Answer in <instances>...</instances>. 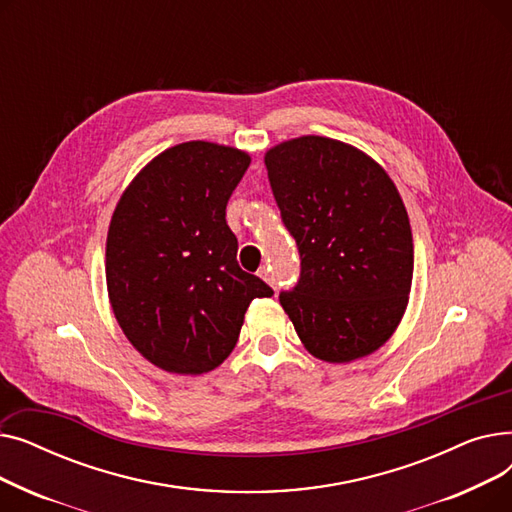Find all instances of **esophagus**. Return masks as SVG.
Segmentation results:
<instances>
[{
    "label": "esophagus",
    "mask_w": 512,
    "mask_h": 512,
    "mask_svg": "<svg viewBox=\"0 0 512 512\" xmlns=\"http://www.w3.org/2000/svg\"><path fill=\"white\" fill-rule=\"evenodd\" d=\"M257 274H259V278H263L267 284H272V286H274V276H272L270 265H263Z\"/></svg>",
    "instance_id": "1"
}]
</instances>
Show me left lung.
Wrapping results in <instances>:
<instances>
[{
    "label": "left lung",
    "instance_id": "left-lung-1",
    "mask_svg": "<svg viewBox=\"0 0 512 512\" xmlns=\"http://www.w3.org/2000/svg\"><path fill=\"white\" fill-rule=\"evenodd\" d=\"M265 166L301 257L299 282L280 292L294 330L321 361L378 351L413 280V234L394 182L365 153L326 137L286 141Z\"/></svg>",
    "mask_w": 512,
    "mask_h": 512
}]
</instances>
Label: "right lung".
<instances>
[{
  "instance_id": "right-lung-1",
  "label": "right lung",
  "mask_w": 512,
  "mask_h": 512,
  "mask_svg": "<svg viewBox=\"0 0 512 512\" xmlns=\"http://www.w3.org/2000/svg\"><path fill=\"white\" fill-rule=\"evenodd\" d=\"M251 159L232 147L176 145L132 180L107 232L105 278L118 324L153 365L218 367L253 299L272 297L240 270L226 205Z\"/></svg>"
}]
</instances>
